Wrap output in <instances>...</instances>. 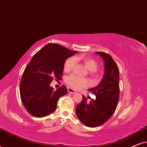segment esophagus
<instances>
[{
	"instance_id": "esophagus-1",
	"label": "esophagus",
	"mask_w": 147,
	"mask_h": 147,
	"mask_svg": "<svg viewBox=\"0 0 147 147\" xmlns=\"http://www.w3.org/2000/svg\"><path fill=\"white\" fill-rule=\"evenodd\" d=\"M67 91H68V92H69V93H70V94H76V92L75 91V90H73V89H72V88H67Z\"/></svg>"
}]
</instances>
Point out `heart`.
I'll use <instances>...</instances> for the list:
<instances>
[{
  "instance_id": "obj_1",
  "label": "heart",
  "mask_w": 147,
  "mask_h": 147,
  "mask_svg": "<svg viewBox=\"0 0 147 147\" xmlns=\"http://www.w3.org/2000/svg\"><path fill=\"white\" fill-rule=\"evenodd\" d=\"M79 59L83 62L84 65L90 72H95L97 71L98 68V64L95 60L87 56H81L79 57ZM76 64V59L74 57H69L66 60L64 64V70L65 71H70L73 69ZM66 82L69 86L74 89H80V88H85L88 85V80L85 78L78 77L76 75H71L68 76L66 79Z\"/></svg>"
}]
</instances>
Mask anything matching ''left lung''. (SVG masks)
Here are the masks:
<instances>
[{
  "label": "left lung",
  "mask_w": 147,
  "mask_h": 147,
  "mask_svg": "<svg viewBox=\"0 0 147 147\" xmlns=\"http://www.w3.org/2000/svg\"><path fill=\"white\" fill-rule=\"evenodd\" d=\"M104 60V74L100 84L88 91L96 98L88 103L82 95V101L76 106V115L84 125L94 128L107 121L115 111L119 99V69L111 55L104 52H95Z\"/></svg>",
  "instance_id": "left-lung-1"
}]
</instances>
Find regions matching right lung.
Wrapping results in <instances>:
<instances>
[{
    "mask_svg": "<svg viewBox=\"0 0 147 147\" xmlns=\"http://www.w3.org/2000/svg\"><path fill=\"white\" fill-rule=\"evenodd\" d=\"M76 53L58 44L49 43L32 58L20 83L22 102L32 116L42 118L55 111L58 100L67 90L62 86L54 90L50 84L53 78L61 79L65 60Z\"/></svg>",
    "mask_w": 147,
    "mask_h": 147,
    "instance_id": "right-lung-1",
    "label": "right lung"
}]
</instances>
